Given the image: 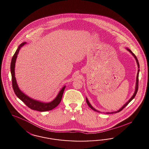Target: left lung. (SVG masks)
I'll return each mask as SVG.
<instances>
[{
    "label": "left lung",
    "mask_w": 149,
    "mask_h": 149,
    "mask_svg": "<svg viewBox=\"0 0 149 149\" xmlns=\"http://www.w3.org/2000/svg\"><path fill=\"white\" fill-rule=\"evenodd\" d=\"M126 50H127V51H129L130 53L132 55V56L134 57V58L136 60V63H137V67H138V70H137V77H136V85H135V91H134V94H133V95L131 96V98L128 100V101H127L126 103H125V104L122 107H121L119 110H118V111H114V112H111V113H110V112H107V113H119L120 112V111H121L124 107H126L128 104H129V103L130 102V101L135 97V96H136V93H137V90H138V87H139V72H140V69H139V68H140V65H139V61H138V60H137V58H136V56H135V55L131 51V50L130 49H129V48H126ZM86 102H87V104H88V105H89V107L91 109H93V110H94V111H97V112H99V113H101V112H100L99 111H98V110H97L96 109H95L94 107H92V105L90 104V103L89 102V101L88 100V98L87 97H86Z\"/></svg>",
    "instance_id": "8db88e82"
}]
</instances>
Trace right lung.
Returning a JSON list of instances; mask_svg holds the SVG:
<instances>
[{"label": "right lung", "instance_id": "add662e5", "mask_svg": "<svg viewBox=\"0 0 149 149\" xmlns=\"http://www.w3.org/2000/svg\"><path fill=\"white\" fill-rule=\"evenodd\" d=\"M26 42H24L19 45L18 49H17L15 54H14L10 64V71L12 74V85L14 91L15 95L18 97L19 99L24 102V104L32 110H37L40 112L49 111L54 108L56 107L59 104L60 101L61 100L62 96L63 95V93L65 88L66 86H64L62 89L60 90L59 93L56 96V97L49 102H43L42 101L36 100L32 98H30L28 96L25 95L24 93H23L18 86L17 83V80L15 77V62L18 56L20 48L23 47Z\"/></svg>", "mask_w": 149, "mask_h": 149}]
</instances>
